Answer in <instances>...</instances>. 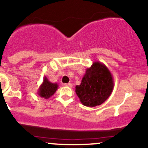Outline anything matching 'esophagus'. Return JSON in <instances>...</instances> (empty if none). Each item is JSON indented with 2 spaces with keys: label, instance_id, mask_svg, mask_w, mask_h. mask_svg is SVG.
Segmentation results:
<instances>
[{
  "label": "esophagus",
  "instance_id": "esophagus-1",
  "mask_svg": "<svg viewBox=\"0 0 148 148\" xmlns=\"http://www.w3.org/2000/svg\"><path fill=\"white\" fill-rule=\"evenodd\" d=\"M64 86H67V87H69V88H72L73 85L72 84H70V83H69V84H63Z\"/></svg>",
  "mask_w": 148,
  "mask_h": 148
}]
</instances>
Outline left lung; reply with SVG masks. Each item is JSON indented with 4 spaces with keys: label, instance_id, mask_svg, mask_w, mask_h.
Listing matches in <instances>:
<instances>
[{
    "label": "left lung",
    "instance_id": "obj_1",
    "mask_svg": "<svg viewBox=\"0 0 148 148\" xmlns=\"http://www.w3.org/2000/svg\"><path fill=\"white\" fill-rule=\"evenodd\" d=\"M114 86L113 76L101 62H94L86 69L81 84L75 92L84 106L95 107L104 102L111 95Z\"/></svg>",
    "mask_w": 148,
    "mask_h": 148
}]
</instances>
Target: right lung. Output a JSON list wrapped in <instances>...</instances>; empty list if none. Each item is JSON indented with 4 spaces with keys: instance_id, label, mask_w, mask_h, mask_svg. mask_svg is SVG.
Wrapping results in <instances>:
<instances>
[{
    "instance_id": "right-lung-1",
    "label": "right lung",
    "mask_w": 148,
    "mask_h": 148,
    "mask_svg": "<svg viewBox=\"0 0 148 148\" xmlns=\"http://www.w3.org/2000/svg\"><path fill=\"white\" fill-rule=\"evenodd\" d=\"M58 88V85L56 83L50 82L47 76H45L43 82L37 91V94L41 97L49 99L56 92Z\"/></svg>"
}]
</instances>
